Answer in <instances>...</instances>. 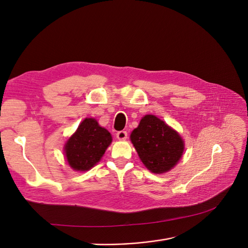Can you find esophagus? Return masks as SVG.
<instances>
[{"instance_id": "obj_1", "label": "esophagus", "mask_w": 248, "mask_h": 248, "mask_svg": "<svg viewBox=\"0 0 248 248\" xmlns=\"http://www.w3.org/2000/svg\"><path fill=\"white\" fill-rule=\"evenodd\" d=\"M116 137L120 140H124L127 139V132L123 131V130L122 131H118L117 134H116Z\"/></svg>"}]
</instances>
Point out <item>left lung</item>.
<instances>
[{
  "mask_svg": "<svg viewBox=\"0 0 248 248\" xmlns=\"http://www.w3.org/2000/svg\"><path fill=\"white\" fill-rule=\"evenodd\" d=\"M141 162L154 174H163L174 168L184 151L180 134L154 115H146L130 134Z\"/></svg>",
  "mask_w": 248,
  "mask_h": 248,
  "instance_id": "8db88e82",
  "label": "left lung"
}]
</instances>
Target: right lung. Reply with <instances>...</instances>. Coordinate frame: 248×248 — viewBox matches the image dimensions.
Segmentation results:
<instances>
[{
  "label": "right lung",
  "instance_id": "obj_1",
  "mask_svg": "<svg viewBox=\"0 0 248 248\" xmlns=\"http://www.w3.org/2000/svg\"><path fill=\"white\" fill-rule=\"evenodd\" d=\"M110 133L94 118H86L64 147L67 162L74 170L92 169L110 145Z\"/></svg>",
  "mask_w": 248,
  "mask_h": 248
}]
</instances>
